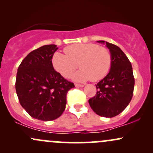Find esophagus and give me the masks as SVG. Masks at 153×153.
Returning a JSON list of instances; mask_svg holds the SVG:
<instances>
[{
	"mask_svg": "<svg viewBox=\"0 0 153 153\" xmlns=\"http://www.w3.org/2000/svg\"><path fill=\"white\" fill-rule=\"evenodd\" d=\"M75 87H80V88H82L84 86V85H82V84H78V83H75Z\"/></svg>",
	"mask_w": 153,
	"mask_h": 153,
	"instance_id": "1",
	"label": "esophagus"
}]
</instances>
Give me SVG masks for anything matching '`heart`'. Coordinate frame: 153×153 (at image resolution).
<instances>
[{
	"label": "heart",
	"instance_id": "b5f03b06",
	"mask_svg": "<svg viewBox=\"0 0 153 153\" xmlns=\"http://www.w3.org/2000/svg\"><path fill=\"white\" fill-rule=\"evenodd\" d=\"M64 52L65 54L54 52L52 57V65L59 74L68 78L75 71L78 62L80 69L73 75L75 81L101 80L108 73L111 65L109 50L96 44H73L66 47Z\"/></svg>",
	"mask_w": 153,
	"mask_h": 153
}]
</instances>
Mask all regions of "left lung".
<instances>
[{
  "mask_svg": "<svg viewBox=\"0 0 153 153\" xmlns=\"http://www.w3.org/2000/svg\"><path fill=\"white\" fill-rule=\"evenodd\" d=\"M111 54L109 73L96 85L97 92L88 100L93 111L103 117H116L126 108L131 101L134 87L132 67L126 54L117 45L105 41Z\"/></svg>",
  "mask_w": 153,
  "mask_h": 153,
  "instance_id": "1",
  "label": "left lung"
}]
</instances>
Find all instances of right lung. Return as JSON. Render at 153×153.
Masks as SVG:
<instances>
[{
    "label": "right lung",
    "instance_id": "obj_1",
    "mask_svg": "<svg viewBox=\"0 0 153 153\" xmlns=\"http://www.w3.org/2000/svg\"><path fill=\"white\" fill-rule=\"evenodd\" d=\"M58 47L45 45L22 60L17 71L16 91L22 106L33 118L52 121L62 115L71 82L54 71L52 57Z\"/></svg>",
    "mask_w": 153,
    "mask_h": 153
}]
</instances>
